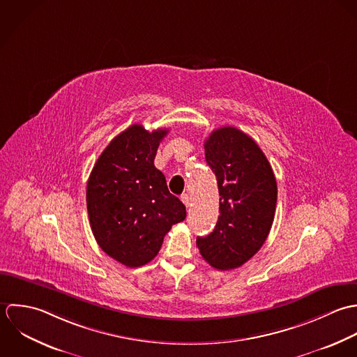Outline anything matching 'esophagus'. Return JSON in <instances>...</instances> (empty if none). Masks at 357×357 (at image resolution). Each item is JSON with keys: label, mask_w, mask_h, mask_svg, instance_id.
<instances>
[{"label": "esophagus", "mask_w": 357, "mask_h": 357, "mask_svg": "<svg viewBox=\"0 0 357 357\" xmlns=\"http://www.w3.org/2000/svg\"><path fill=\"white\" fill-rule=\"evenodd\" d=\"M181 200L183 202V204L186 206V208L190 207V197H189L188 195H182V196H181Z\"/></svg>", "instance_id": "1"}]
</instances>
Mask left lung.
<instances>
[{
  "instance_id": "obj_1",
  "label": "left lung",
  "mask_w": 357,
  "mask_h": 357,
  "mask_svg": "<svg viewBox=\"0 0 357 357\" xmlns=\"http://www.w3.org/2000/svg\"><path fill=\"white\" fill-rule=\"evenodd\" d=\"M216 176L219 213L214 231L197 237L202 257L216 269H236L250 261L271 231L278 203L273 169L252 138L222 127L204 142Z\"/></svg>"
}]
</instances>
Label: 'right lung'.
Instances as JSON below:
<instances>
[{
  "mask_svg": "<svg viewBox=\"0 0 357 357\" xmlns=\"http://www.w3.org/2000/svg\"><path fill=\"white\" fill-rule=\"evenodd\" d=\"M168 130L149 132L139 124L119 134L96 160L86 185V210L99 247L128 268L150 262L172 225L186 218L154 167Z\"/></svg>",
  "mask_w": 357,
  "mask_h": 357,
  "instance_id": "obj_1",
  "label": "right lung"
}]
</instances>
